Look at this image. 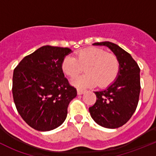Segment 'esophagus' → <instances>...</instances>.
Listing matches in <instances>:
<instances>
[{"label":"esophagus","instance_id":"34e87169","mask_svg":"<svg viewBox=\"0 0 156 156\" xmlns=\"http://www.w3.org/2000/svg\"><path fill=\"white\" fill-rule=\"evenodd\" d=\"M77 92H78V95H81V94H83L84 93V90H81V89H77Z\"/></svg>","mask_w":156,"mask_h":156}]
</instances>
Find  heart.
I'll list each match as a JSON object with an SVG mask.
<instances>
[{"label":"heart","mask_w":156,"mask_h":156,"mask_svg":"<svg viewBox=\"0 0 156 156\" xmlns=\"http://www.w3.org/2000/svg\"><path fill=\"white\" fill-rule=\"evenodd\" d=\"M84 68L86 73L74 78L72 84L78 87H100L112 84L117 78L120 64L113 53L97 48L84 49L75 54V58L67 56L61 63L62 72L70 78L81 73Z\"/></svg>","instance_id":"b5f03b06"}]
</instances>
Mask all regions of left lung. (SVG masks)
<instances>
[{
  "instance_id": "left-lung-1",
  "label": "left lung",
  "mask_w": 156,
  "mask_h": 156,
  "mask_svg": "<svg viewBox=\"0 0 156 156\" xmlns=\"http://www.w3.org/2000/svg\"><path fill=\"white\" fill-rule=\"evenodd\" d=\"M106 46L117 56L120 69L115 81L105 90L96 91L97 101L89 108L97 124L106 128H118L126 124L137 107L140 92V69L130 53L109 41L93 44Z\"/></svg>"
}]
</instances>
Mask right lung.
Listing matches in <instances>:
<instances>
[{"label":"right lung","instance_id":"1","mask_svg":"<svg viewBox=\"0 0 156 156\" xmlns=\"http://www.w3.org/2000/svg\"><path fill=\"white\" fill-rule=\"evenodd\" d=\"M68 48L47 45L25 56L12 75V97L23 120L35 130L48 131L66 120L68 106L77 96L61 69Z\"/></svg>","mask_w":156,"mask_h":156}]
</instances>
